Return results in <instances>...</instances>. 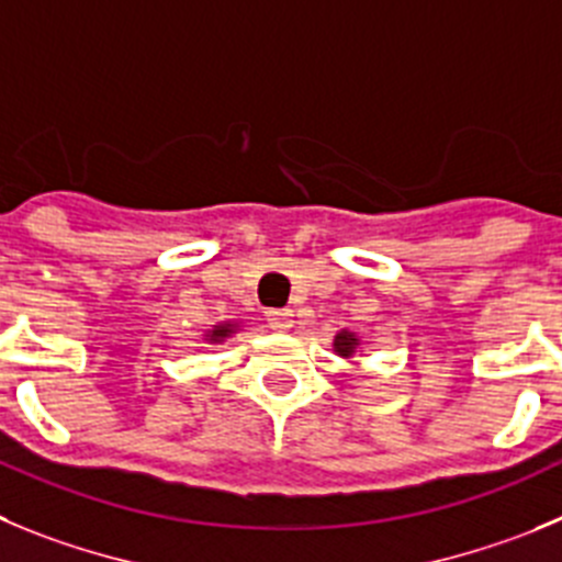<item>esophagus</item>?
<instances>
[{"mask_svg":"<svg viewBox=\"0 0 562 562\" xmlns=\"http://www.w3.org/2000/svg\"><path fill=\"white\" fill-rule=\"evenodd\" d=\"M266 318H269L271 330L285 333V330H291V327H293V313L288 311V307H282V311H269V313H266Z\"/></svg>","mask_w":562,"mask_h":562,"instance_id":"1","label":"esophagus"}]
</instances>
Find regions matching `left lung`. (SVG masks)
<instances>
[{"label": "left lung", "mask_w": 562, "mask_h": 562, "mask_svg": "<svg viewBox=\"0 0 562 562\" xmlns=\"http://www.w3.org/2000/svg\"><path fill=\"white\" fill-rule=\"evenodd\" d=\"M361 350H363V344L361 338H358V333L338 330L336 338H333V352H336L338 358H356Z\"/></svg>", "instance_id": "1"}]
</instances>
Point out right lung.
Wrapping results in <instances>:
<instances>
[{"label": "right lung", "mask_w": 562, "mask_h": 562, "mask_svg": "<svg viewBox=\"0 0 562 562\" xmlns=\"http://www.w3.org/2000/svg\"><path fill=\"white\" fill-rule=\"evenodd\" d=\"M240 327H244V322H237V318H226V322H218V325H212L210 330L204 333V341L206 344H224L226 338L235 336Z\"/></svg>", "instance_id": "right-lung-1"}]
</instances>
